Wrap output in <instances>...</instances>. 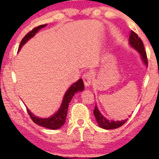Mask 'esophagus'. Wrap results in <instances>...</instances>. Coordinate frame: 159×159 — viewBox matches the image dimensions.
Masks as SVG:
<instances>
[{"instance_id":"esophagus-1","label":"esophagus","mask_w":159,"mask_h":159,"mask_svg":"<svg viewBox=\"0 0 159 159\" xmlns=\"http://www.w3.org/2000/svg\"><path fill=\"white\" fill-rule=\"evenodd\" d=\"M83 81H84V84L85 86H89L91 84V80H92V75H91V73L89 71L84 72V75L82 76Z\"/></svg>"}]
</instances>
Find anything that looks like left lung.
<instances>
[{
  "mask_svg": "<svg viewBox=\"0 0 159 159\" xmlns=\"http://www.w3.org/2000/svg\"><path fill=\"white\" fill-rule=\"evenodd\" d=\"M129 43L131 46H132L134 48H135L141 54L142 59H143L144 62H145L146 65H148V59H147V54L146 51L145 50V47H144L143 42H142V39L139 37V35L134 32L133 30H131V34L129 36ZM94 115L95 116L96 121H97L98 124L99 125L100 127H102V129H117V128L121 127L122 125H124L125 123L127 121V120H125V121H108L107 120L102 114L100 113L98 109L97 106L95 105L94 109Z\"/></svg>",
  "mask_w": 159,
  "mask_h": 159,
  "instance_id": "obj_1",
  "label": "left lung"
}]
</instances>
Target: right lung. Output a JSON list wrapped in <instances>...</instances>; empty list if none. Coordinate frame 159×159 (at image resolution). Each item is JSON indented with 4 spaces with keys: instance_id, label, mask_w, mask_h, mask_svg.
Listing matches in <instances>:
<instances>
[{
    "instance_id": "add662e5",
    "label": "right lung",
    "mask_w": 159,
    "mask_h": 159,
    "mask_svg": "<svg viewBox=\"0 0 159 159\" xmlns=\"http://www.w3.org/2000/svg\"><path fill=\"white\" fill-rule=\"evenodd\" d=\"M46 25H47V24H46V25H39V26L33 28L30 31L28 32V33L22 38L21 41H20V46H19V49H20V48H21V46L23 45L24 44H25L30 38H32V37L38 32V30H40L42 28H44V27H46ZM84 86L82 79H79L77 82H75V84H72V85L69 88V89L67 91V92L65 93V97H64L63 99V102H62L60 109L58 110V111H57V113H55L53 116L50 117L48 118H38V117H36L35 115H32L31 112L27 108L30 118H31L32 121H33L35 124L39 125L40 126H42V127L47 128V129H59V128H61L64 124H65L67 113H68V105H69L72 97H73V96L75 95V93L78 92V91H83V90H84Z\"/></svg>"
}]
</instances>
